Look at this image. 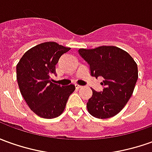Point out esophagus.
<instances>
[{"label": "esophagus", "mask_w": 152, "mask_h": 152, "mask_svg": "<svg viewBox=\"0 0 152 152\" xmlns=\"http://www.w3.org/2000/svg\"><path fill=\"white\" fill-rule=\"evenodd\" d=\"M75 88H76V89L78 90V89H80V88H82L83 86H80V85H78V84H76V85H75Z\"/></svg>", "instance_id": "esophagus-1"}]
</instances>
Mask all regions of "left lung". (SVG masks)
Returning a JSON list of instances; mask_svg holds the SVG:
<instances>
[{"instance_id": "8db88e82", "label": "left lung", "mask_w": 152, "mask_h": 152, "mask_svg": "<svg viewBox=\"0 0 152 152\" xmlns=\"http://www.w3.org/2000/svg\"><path fill=\"white\" fill-rule=\"evenodd\" d=\"M78 54L90 67L95 78L102 77L101 92L93 91L88 111L97 118H109L120 113L132 95L138 78L137 65L125 50L115 46L80 49Z\"/></svg>"}]
</instances>
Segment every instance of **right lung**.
<instances>
[{
    "label": "right lung",
    "mask_w": 152,
    "mask_h": 152,
    "mask_svg": "<svg viewBox=\"0 0 152 152\" xmlns=\"http://www.w3.org/2000/svg\"><path fill=\"white\" fill-rule=\"evenodd\" d=\"M70 48L45 42L26 51L16 65L19 88L26 103L39 117L54 118L64 112L75 86H61L51 77L59 58Z\"/></svg>",
    "instance_id": "1"
}]
</instances>
